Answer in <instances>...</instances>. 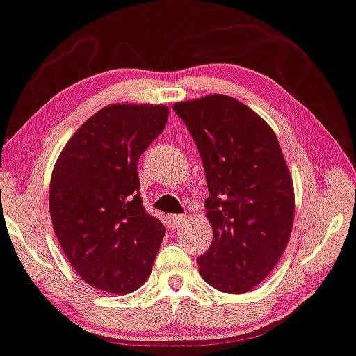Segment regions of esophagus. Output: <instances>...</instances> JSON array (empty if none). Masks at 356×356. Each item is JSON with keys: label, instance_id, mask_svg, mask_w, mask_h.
I'll return each mask as SVG.
<instances>
[{"label": "esophagus", "instance_id": "34e87169", "mask_svg": "<svg viewBox=\"0 0 356 356\" xmlns=\"http://www.w3.org/2000/svg\"><path fill=\"white\" fill-rule=\"evenodd\" d=\"M185 220H187V217H185V216H172V217H171V222H172L174 227L184 225Z\"/></svg>", "mask_w": 356, "mask_h": 356}]
</instances>
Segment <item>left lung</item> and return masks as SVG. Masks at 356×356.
I'll return each instance as SVG.
<instances>
[{"label":"left lung","instance_id":"left-lung-1","mask_svg":"<svg viewBox=\"0 0 356 356\" xmlns=\"http://www.w3.org/2000/svg\"><path fill=\"white\" fill-rule=\"evenodd\" d=\"M203 161L212 243L196 259L212 288L245 294L268 277L294 224V185L277 136L240 100L222 94L172 105Z\"/></svg>","mask_w":356,"mask_h":356}]
</instances>
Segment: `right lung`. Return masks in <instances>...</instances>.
Masks as SVG:
<instances>
[{
  "label": "right lung",
  "mask_w": 356,
  "mask_h": 356,
  "mask_svg": "<svg viewBox=\"0 0 356 356\" xmlns=\"http://www.w3.org/2000/svg\"><path fill=\"white\" fill-rule=\"evenodd\" d=\"M166 105L113 104L63 147L49 185L52 229L92 288L129 294L150 277L166 229L147 214L137 161L168 123Z\"/></svg>",
  "instance_id": "right-lung-1"
}]
</instances>
